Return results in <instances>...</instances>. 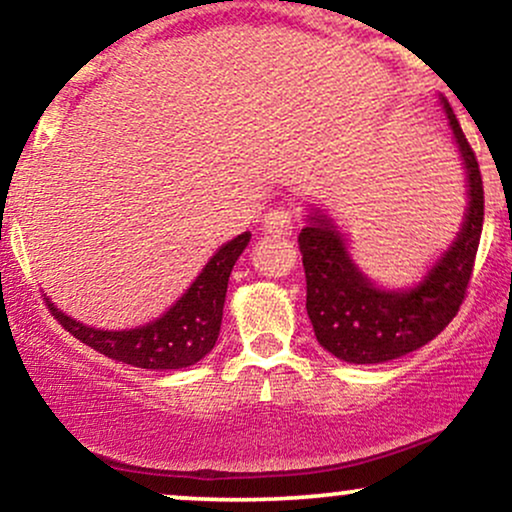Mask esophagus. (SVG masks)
<instances>
[{
    "mask_svg": "<svg viewBox=\"0 0 512 512\" xmlns=\"http://www.w3.org/2000/svg\"><path fill=\"white\" fill-rule=\"evenodd\" d=\"M262 226H264V231L269 233V236L286 238V236H291L293 228H296V216H293L291 209L274 207V209H269L267 214H264Z\"/></svg>",
    "mask_w": 512,
    "mask_h": 512,
    "instance_id": "1",
    "label": "esophagus"
}]
</instances>
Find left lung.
<instances>
[{
  "instance_id": "8db88e82",
  "label": "left lung",
  "mask_w": 512,
  "mask_h": 512,
  "mask_svg": "<svg viewBox=\"0 0 512 512\" xmlns=\"http://www.w3.org/2000/svg\"><path fill=\"white\" fill-rule=\"evenodd\" d=\"M467 168L469 207L460 233L419 286L385 291L358 272L344 238L325 216L298 233L305 269V308L317 342L346 363H385L438 337L467 296L484 226V185L477 156L450 103L443 101Z\"/></svg>"
}]
</instances>
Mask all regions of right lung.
Listing matches in <instances>:
<instances>
[{
	"mask_svg": "<svg viewBox=\"0 0 512 512\" xmlns=\"http://www.w3.org/2000/svg\"><path fill=\"white\" fill-rule=\"evenodd\" d=\"M248 243L250 233H240L219 248L185 296L166 315L137 330H93L57 310L50 298H45V305L64 330L113 361L146 370L187 368L207 356L219 339L228 276Z\"/></svg>",
	"mask_w": 512,
	"mask_h": 512,
	"instance_id": "right-lung-1",
	"label": "right lung"
}]
</instances>
